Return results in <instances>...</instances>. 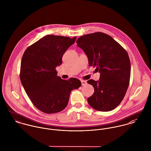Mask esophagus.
Masks as SVG:
<instances>
[{"label":"esophagus","mask_w":151,"mask_h":151,"mask_svg":"<svg viewBox=\"0 0 151 151\" xmlns=\"http://www.w3.org/2000/svg\"><path fill=\"white\" fill-rule=\"evenodd\" d=\"M81 82L82 86H85L86 84V81H85V80H81Z\"/></svg>","instance_id":"esophagus-1"}]
</instances>
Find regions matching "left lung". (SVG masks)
<instances>
[{
  "mask_svg": "<svg viewBox=\"0 0 151 151\" xmlns=\"http://www.w3.org/2000/svg\"><path fill=\"white\" fill-rule=\"evenodd\" d=\"M88 57L89 66L101 73L98 81L87 83L94 88L88 102L94 109L108 111L123 99L129 86L131 63L127 51L108 34L97 32L80 37L77 41Z\"/></svg>",
  "mask_w": 151,
  "mask_h": 151,
  "instance_id": "8db88e82",
  "label": "left lung"
}]
</instances>
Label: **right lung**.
<instances>
[{"instance_id":"add662e5","label":"right lung","mask_w":151,"mask_h":151,"mask_svg":"<svg viewBox=\"0 0 151 151\" xmlns=\"http://www.w3.org/2000/svg\"><path fill=\"white\" fill-rule=\"evenodd\" d=\"M76 37L48 35L27 48L22 57L20 77L33 105L47 114L61 111L68 104L71 91L81 86L76 78L65 80L56 67Z\"/></svg>"}]
</instances>
